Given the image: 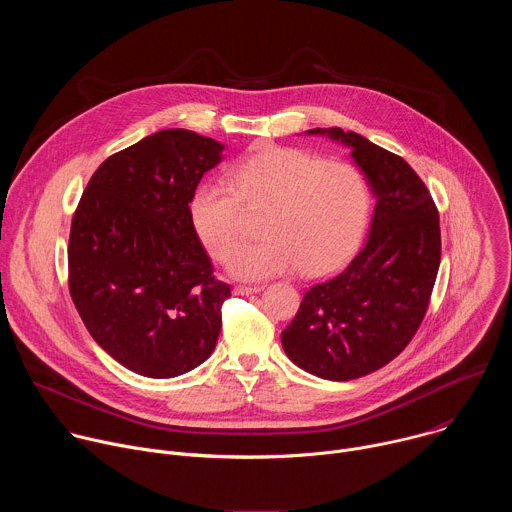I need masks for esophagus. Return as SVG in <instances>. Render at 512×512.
<instances>
[{"label":"esophagus","mask_w":512,"mask_h":512,"mask_svg":"<svg viewBox=\"0 0 512 512\" xmlns=\"http://www.w3.org/2000/svg\"><path fill=\"white\" fill-rule=\"evenodd\" d=\"M261 289H263V285H237L235 294L237 296H251V294H259Z\"/></svg>","instance_id":"esophagus-1"}]
</instances>
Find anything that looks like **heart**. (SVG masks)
<instances>
[{"label": "heart", "mask_w": 512, "mask_h": 512, "mask_svg": "<svg viewBox=\"0 0 512 512\" xmlns=\"http://www.w3.org/2000/svg\"><path fill=\"white\" fill-rule=\"evenodd\" d=\"M267 206L263 241L231 259L237 279L259 281L300 269L324 275L358 247L371 212V190L350 164L324 162L298 148L263 145L229 170V184L202 182L190 200L192 227L206 251L225 261L241 239V204Z\"/></svg>", "instance_id": "1"}]
</instances>
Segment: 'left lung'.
Wrapping results in <instances>:
<instances>
[{
	"label": "left lung",
	"instance_id": "obj_1",
	"mask_svg": "<svg viewBox=\"0 0 512 512\" xmlns=\"http://www.w3.org/2000/svg\"><path fill=\"white\" fill-rule=\"evenodd\" d=\"M306 133L350 150L375 212L360 253L342 273L306 291L281 344L310 375L352 381L385 367L417 332L440 269V214L403 158L340 127Z\"/></svg>",
	"mask_w": 512,
	"mask_h": 512
}]
</instances>
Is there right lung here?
Listing matches in <instances>:
<instances>
[{"mask_svg":"<svg viewBox=\"0 0 512 512\" xmlns=\"http://www.w3.org/2000/svg\"><path fill=\"white\" fill-rule=\"evenodd\" d=\"M225 145L156 131L107 158L72 216L68 287L89 334L125 369L172 379L202 364L231 287L192 227L190 200Z\"/></svg>","mask_w":512,"mask_h":512,"instance_id":"add662e5","label":"right lung"}]
</instances>
